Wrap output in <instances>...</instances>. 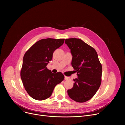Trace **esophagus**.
Masks as SVG:
<instances>
[{
	"label": "esophagus",
	"mask_w": 125,
	"mask_h": 125,
	"mask_svg": "<svg viewBox=\"0 0 125 125\" xmlns=\"http://www.w3.org/2000/svg\"><path fill=\"white\" fill-rule=\"evenodd\" d=\"M64 79H65V80H69V77H67V76H65Z\"/></svg>",
	"instance_id": "obj_1"
}]
</instances>
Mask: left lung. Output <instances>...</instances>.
Wrapping results in <instances>:
<instances>
[{
    "label": "left lung",
    "mask_w": 125,
    "mask_h": 125,
    "mask_svg": "<svg viewBox=\"0 0 125 125\" xmlns=\"http://www.w3.org/2000/svg\"><path fill=\"white\" fill-rule=\"evenodd\" d=\"M65 42L70 50L71 65L77 75L67 93L71 99L84 102L94 96L100 86L102 65L95 50L81 39H66Z\"/></svg>",
    "instance_id": "left-lung-1"
}]
</instances>
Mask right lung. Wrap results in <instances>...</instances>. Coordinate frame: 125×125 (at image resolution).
Returning a JSON list of instances; mask_svg holds the SVG:
<instances>
[{
  "instance_id": "add662e5",
  "label": "right lung",
  "mask_w": 125,
  "mask_h": 125,
  "mask_svg": "<svg viewBox=\"0 0 125 125\" xmlns=\"http://www.w3.org/2000/svg\"><path fill=\"white\" fill-rule=\"evenodd\" d=\"M64 39L46 38L37 42L26 52L21 71L23 86L32 98L43 100L49 98L64 75L60 72L52 73L47 65L54 52L64 43Z\"/></svg>"
}]
</instances>
